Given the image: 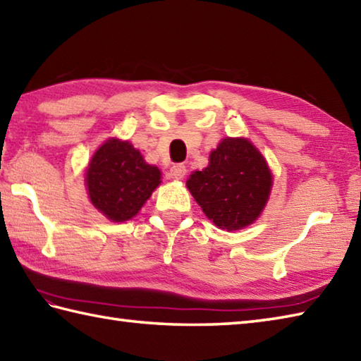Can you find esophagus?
<instances>
[{"label": "esophagus", "mask_w": 361, "mask_h": 361, "mask_svg": "<svg viewBox=\"0 0 361 361\" xmlns=\"http://www.w3.org/2000/svg\"><path fill=\"white\" fill-rule=\"evenodd\" d=\"M186 172H188V169L185 164H175L171 169V176L173 180H181V178H185Z\"/></svg>", "instance_id": "esophagus-1"}]
</instances>
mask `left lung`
I'll use <instances>...</instances> for the list:
<instances>
[{
  "instance_id": "left-lung-1",
  "label": "left lung",
  "mask_w": 361,
  "mask_h": 361,
  "mask_svg": "<svg viewBox=\"0 0 361 361\" xmlns=\"http://www.w3.org/2000/svg\"><path fill=\"white\" fill-rule=\"evenodd\" d=\"M203 213L219 228L239 230L261 214L269 199L272 175L264 158L247 139H224L209 164L186 181Z\"/></svg>"
}]
</instances>
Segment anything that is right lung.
<instances>
[{
	"label": "right lung",
	"mask_w": 361,
	"mask_h": 361,
	"mask_svg": "<svg viewBox=\"0 0 361 361\" xmlns=\"http://www.w3.org/2000/svg\"><path fill=\"white\" fill-rule=\"evenodd\" d=\"M159 180V169L147 164L139 150L118 139L98 148L86 173L90 202L114 222L136 216Z\"/></svg>",
	"instance_id": "right-lung-1"
}]
</instances>
